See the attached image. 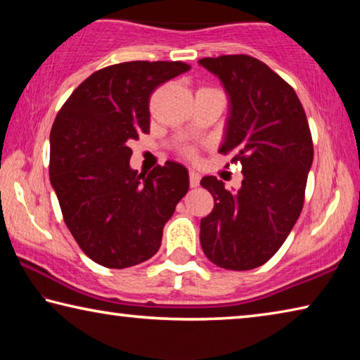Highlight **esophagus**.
Returning a JSON list of instances; mask_svg holds the SVG:
<instances>
[{
	"instance_id": "esophagus-1",
	"label": "esophagus",
	"mask_w": 360,
	"mask_h": 360,
	"mask_svg": "<svg viewBox=\"0 0 360 360\" xmlns=\"http://www.w3.org/2000/svg\"><path fill=\"white\" fill-rule=\"evenodd\" d=\"M188 182H191V187H198L200 174L197 172H193V169H191V172H188Z\"/></svg>"
}]
</instances>
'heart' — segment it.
Wrapping results in <instances>:
<instances>
[{
  "instance_id": "b5f03b06",
  "label": "heart",
  "mask_w": 360,
  "mask_h": 360,
  "mask_svg": "<svg viewBox=\"0 0 360 360\" xmlns=\"http://www.w3.org/2000/svg\"><path fill=\"white\" fill-rule=\"evenodd\" d=\"M182 154L188 158H195V155H197V150H195V148H192V146H186V148H182Z\"/></svg>"
}]
</instances>
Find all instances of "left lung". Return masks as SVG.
<instances>
[{
  "label": "left lung",
  "instance_id": "left-lung-1",
  "mask_svg": "<svg viewBox=\"0 0 360 360\" xmlns=\"http://www.w3.org/2000/svg\"><path fill=\"white\" fill-rule=\"evenodd\" d=\"M221 79L231 112L221 154L233 152L245 179L236 193L216 176L202 187L214 208L200 222V243L212 264L245 271L264 265L288 238L304 203L313 139L295 90L251 56L200 60ZM229 167V163H227Z\"/></svg>",
  "mask_w": 360,
  "mask_h": 360
}]
</instances>
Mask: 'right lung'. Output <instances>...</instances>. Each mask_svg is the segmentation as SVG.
Listing matches in <instances>:
<instances>
[{"instance_id":"right-lung-1","label":"right lung","mask_w":360,"mask_h":360,"mask_svg":"<svg viewBox=\"0 0 360 360\" xmlns=\"http://www.w3.org/2000/svg\"><path fill=\"white\" fill-rule=\"evenodd\" d=\"M191 70L184 62H125L72 90L51 130L49 174L66 227L87 257L106 268L150 259L188 191L174 162L146 176L130 168L131 139L149 133L154 90Z\"/></svg>"}]
</instances>
